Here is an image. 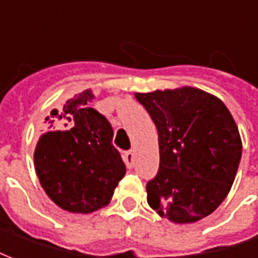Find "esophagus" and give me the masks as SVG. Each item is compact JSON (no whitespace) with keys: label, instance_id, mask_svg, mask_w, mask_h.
Returning <instances> with one entry per match:
<instances>
[{"label":"esophagus","instance_id":"34e87169","mask_svg":"<svg viewBox=\"0 0 258 258\" xmlns=\"http://www.w3.org/2000/svg\"><path fill=\"white\" fill-rule=\"evenodd\" d=\"M124 163L128 168H133V166H134V153L133 152L128 151L124 153Z\"/></svg>","mask_w":258,"mask_h":258}]
</instances>
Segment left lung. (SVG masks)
Here are the masks:
<instances>
[{
  "label": "left lung",
  "instance_id": "left-lung-1",
  "mask_svg": "<svg viewBox=\"0 0 258 258\" xmlns=\"http://www.w3.org/2000/svg\"><path fill=\"white\" fill-rule=\"evenodd\" d=\"M135 98L159 133V171L146 184L149 206L178 224L211 214L227 198L242 157L232 114L218 98L192 87Z\"/></svg>",
  "mask_w": 258,
  "mask_h": 258
}]
</instances>
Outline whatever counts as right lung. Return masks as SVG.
<instances>
[{
  "instance_id": "right-lung-1",
  "label": "right lung",
  "mask_w": 258,
  "mask_h": 258,
  "mask_svg": "<svg viewBox=\"0 0 258 258\" xmlns=\"http://www.w3.org/2000/svg\"><path fill=\"white\" fill-rule=\"evenodd\" d=\"M92 99V91L85 90L66 101L60 110H52V123L64 131L41 135L34 152L44 190L72 213H91L106 206L125 174L112 144V125L91 107Z\"/></svg>"
}]
</instances>
